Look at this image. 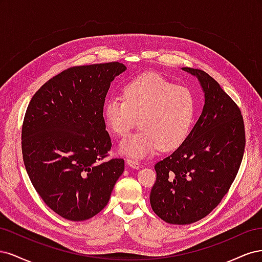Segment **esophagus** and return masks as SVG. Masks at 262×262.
<instances>
[{
  "label": "esophagus",
  "mask_w": 262,
  "mask_h": 262,
  "mask_svg": "<svg viewBox=\"0 0 262 262\" xmlns=\"http://www.w3.org/2000/svg\"><path fill=\"white\" fill-rule=\"evenodd\" d=\"M126 164H128V165L130 166V167L136 168V169H138V168L141 167L140 163H139L138 161H136V160H132V158H128V160H126Z\"/></svg>",
  "instance_id": "obj_1"
}]
</instances>
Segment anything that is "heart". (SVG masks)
Here are the masks:
<instances>
[{
  "label": "heart",
  "instance_id": "1",
  "mask_svg": "<svg viewBox=\"0 0 262 262\" xmlns=\"http://www.w3.org/2000/svg\"><path fill=\"white\" fill-rule=\"evenodd\" d=\"M122 94L123 98L106 101L107 128L123 138L139 119L141 130L121 141V154L142 158L158 147L170 150L184 143L195 110L194 95L188 87L176 86L161 75L143 74L126 83Z\"/></svg>",
  "mask_w": 262,
  "mask_h": 262
}]
</instances>
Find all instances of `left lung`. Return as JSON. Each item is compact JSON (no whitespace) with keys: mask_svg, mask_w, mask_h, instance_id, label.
<instances>
[{"mask_svg":"<svg viewBox=\"0 0 262 262\" xmlns=\"http://www.w3.org/2000/svg\"><path fill=\"white\" fill-rule=\"evenodd\" d=\"M181 69L200 82L204 106L184 143L155 165L149 201L163 221L186 225L207 216L227 193L246 139L241 110L220 84L202 70Z\"/></svg>","mask_w":262,"mask_h":262,"instance_id":"8db88e82","label":"left lung"}]
</instances>
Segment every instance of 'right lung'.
Returning <instances> with one entry per match:
<instances>
[{"label":"right lung","instance_id":"right-lung-1","mask_svg":"<svg viewBox=\"0 0 262 262\" xmlns=\"http://www.w3.org/2000/svg\"><path fill=\"white\" fill-rule=\"evenodd\" d=\"M119 62L73 67L31 98L21 129L23 160L43 202L60 216L84 221L104 209L124 170L122 158L104 161L112 140L105 98Z\"/></svg>","mask_w":262,"mask_h":262}]
</instances>
